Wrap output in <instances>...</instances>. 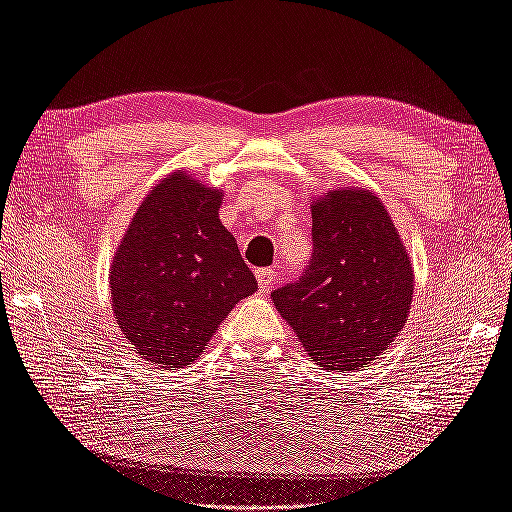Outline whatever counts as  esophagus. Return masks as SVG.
I'll use <instances>...</instances> for the list:
<instances>
[{"label": "esophagus", "instance_id": "34e87169", "mask_svg": "<svg viewBox=\"0 0 512 512\" xmlns=\"http://www.w3.org/2000/svg\"><path fill=\"white\" fill-rule=\"evenodd\" d=\"M277 281V270L275 268H261V270H257V283H259V288L261 290H270L272 288V283Z\"/></svg>", "mask_w": 512, "mask_h": 512}]
</instances>
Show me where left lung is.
<instances>
[{
	"label": "left lung",
	"mask_w": 512,
	"mask_h": 512,
	"mask_svg": "<svg viewBox=\"0 0 512 512\" xmlns=\"http://www.w3.org/2000/svg\"><path fill=\"white\" fill-rule=\"evenodd\" d=\"M314 253L303 277L272 303L327 371H358L406 325L414 272L382 200L336 189L312 205Z\"/></svg>",
	"instance_id": "left-lung-1"
}]
</instances>
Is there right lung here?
<instances>
[{
    "label": "right lung",
    "mask_w": 512,
    "mask_h": 512,
    "mask_svg": "<svg viewBox=\"0 0 512 512\" xmlns=\"http://www.w3.org/2000/svg\"><path fill=\"white\" fill-rule=\"evenodd\" d=\"M222 192L183 170L152 187L111 264L113 314L146 362L176 371L200 358L237 301L257 290L220 222Z\"/></svg>",
    "instance_id": "right-lung-1"
}]
</instances>
